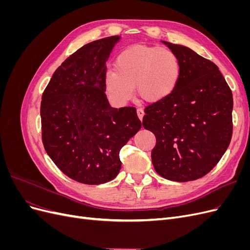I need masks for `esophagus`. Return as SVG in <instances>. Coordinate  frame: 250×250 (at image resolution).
Masks as SVG:
<instances>
[{
    "label": "esophagus",
    "instance_id": "1",
    "mask_svg": "<svg viewBox=\"0 0 250 250\" xmlns=\"http://www.w3.org/2000/svg\"><path fill=\"white\" fill-rule=\"evenodd\" d=\"M137 113H138L139 119L142 121V119H143V117H144V110H143V108L139 107V108L137 109Z\"/></svg>",
    "mask_w": 250,
    "mask_h": 250
}]
</instances>
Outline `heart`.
Instances as JSON below:
<instances>
[{"label":"heart","mask_w":250,"mask_h":250,"mask_svg":"<svg viewBox=\"0 0 250 250\" xmlns=\"http://www.w3.org/2000/svg\"><path fill=\"white\" fill-rule=\"evenodd\" d=\"M115 70L104 76V88L118 105L135 93L144 101L154 103L168 98L180 78V62L174 52L161 47L133 46L118 55Z\"/></svg>","instance_id":"b5f03b06"}]
</instances>
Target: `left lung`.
<instances>
[{"label":"left lung","mask_w":250,"mask_h":250,"mask_svg":"<svg viewBox=\"0 0 250 250\" xmlns=\"http://www.w3.org/2000/svg\"><path fill=\"white\" fill-rule=\"evenodd\" d=\"M180 62L175 90L145 107L143 126L156 138L151 158L166 179L203 177L221 160L232 135V94L218 66L179 44L165 42Z\"/></svg>","instance_id":"left-lung-1"}]
</instances>
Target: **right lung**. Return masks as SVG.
Listing matches in <instances>:
<instances>
[{
	"instance_id": "right-lung-1",
	"label": "right lung",
	"mask_w": 250,
	"mask_h": 250,
	"mask_svg": "<svg viewBox=\"0 0 250 250\" xmlns=\"http://www.w3.org/2000/svg\"><path fill=\"white\" fill-rule=\"evenodd\" d=\"M118 40L84 44L64 60L42 93L44 150L60 171L80 184L115 178L120 150L142 127L135 107H110L104 92L105 63Z\"/></svg>"
}]
</instances>
